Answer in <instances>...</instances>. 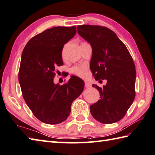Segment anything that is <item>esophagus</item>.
<instances>
[{
	"instance_id": "34e87169",
	"label": "esophagus",
	"mask_w": 155,
	"mask_h": 155,
	"mask_svg": "<svg viewBox=\"0 0 155 155\" xmlns=\"http://www.w3.org/2000/svg\"><path fill=\"white\" fill-rule=\"evenodd\" d=\"M84 87L86 88H89L91 87V83H89V82H85V83H84Z\"/></svg>"
}]
</instances>
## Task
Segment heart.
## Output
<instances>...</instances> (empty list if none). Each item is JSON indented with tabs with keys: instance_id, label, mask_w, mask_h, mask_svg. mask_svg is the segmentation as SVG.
I'll return each instance as SVG.
<instances>
[{
	"instance_id": "1",
	"label": "heart",
	"mask_w": 155,
	"mask_h": 155,
	"mask_svg": "<svg viewBox=\"0 0 155 155\" xmlns=\"http://www.w3.org/2000/svg\"><path fill=\"white\" fill-rule=\"evenodd\" d=\"M87 66L86 65H81V66H74V67L72 68V72L74 73L76 75L78 76L81 78H84L87 77Z\"/></svg>"
}]
</instances>
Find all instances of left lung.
Here are the masks:
<instances>
[{
  "instance_id": "obj_1",
  "label": "left lung",
  "mask_w": 155,
  "mask_h": 155,
  "mask_svg": "<svg viewBox=\"0 0 155 155\" xmlns=\"http://www.w3.org/2000/svg\"><path fill=\"white\" fill-rule=\"evenodd\" d=\"M77 31L92 47L90 66L96 81L107 80L99 91L101 99L90 106L91 114L102 124L117 122L125 116L135 98L136 70L123 42L112 30L99 25L77 26Z\"/></svg>"
}]
</instances>
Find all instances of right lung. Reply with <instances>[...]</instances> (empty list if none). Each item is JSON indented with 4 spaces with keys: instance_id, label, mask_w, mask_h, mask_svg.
<instances>
[{
    "instance_id": "obj_1",
    "label": "right lung",
    "mask_w": 155,
    "mask_h": 155,
    "mask_svg": "<svg viewBox=\"0 0 155 155\" xmlns=\"http://www.w3.org/2000/svg\"><path fill=\"white\" fill-rule=\"evenodd\" d=\"M76 33V26L48 29L30 39L22 52L19 83L23 99L45 124H57L67 119L72 101L84 89V81L76 76L62 86L54 83L56 68L63 64L64 45Z\"/></svg>"
}]
</instances>
